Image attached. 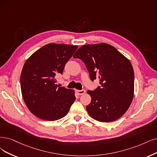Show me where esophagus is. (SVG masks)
Instances as JSON below:
<instances>
[{"instance_id": "esophagus-1", "label": "esophagus", "mask_w": 157, "mask_h": 157, "mask_svg": "<svg viewBox=\"0 0 157 157\" xmlns=\"http://www.w3.org/2000/svg\"><path fill=\"white\" fill-rule=\"evenodd\" d=\"M76 93L78 95H83L85 93V90H76Z\"/></svg>"}]
</instances>
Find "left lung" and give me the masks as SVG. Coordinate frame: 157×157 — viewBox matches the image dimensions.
<instances>
[{"instance_id":"1","label":"left lung","mask_w":157,"mask_h":157,"mask_svg":"<svg viewBox=\"0 0 157 157\" xmlns=\"http://www.w3.org/2000/svg\"><path fill=\"white\" fill-rule=\"evenodd\" d=\"M85 64L90 78L100 79V86L88 90L91 102L86 109L101 122L119 119L129 109L134 96V71L130 61L107 43L86 44L74 55Z\"/></svg>"}]
</instances>
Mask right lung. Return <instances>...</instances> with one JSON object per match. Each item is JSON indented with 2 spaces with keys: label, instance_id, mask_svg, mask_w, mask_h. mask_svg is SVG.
Segmentation results:
<instances>
[{
  "label": "right lung",
  "instance_id": "obj_1",
  "mask_svg": "<svg viewBox=\"0 0 157 157\" xmlns=\"http://www.w3.org/2000/svg\"><path fill=\"white\" fill-rule=\"evenodd\" d=\"M78 46L49 43L28 58L21 74L22 96L27 107L40 119L54 121L68 114L75 100L72 89L59 87L56 77L62 74Z\"/></svg>",
  "mask_w": 157,
  "mask_h": 157
}]
</instances>
